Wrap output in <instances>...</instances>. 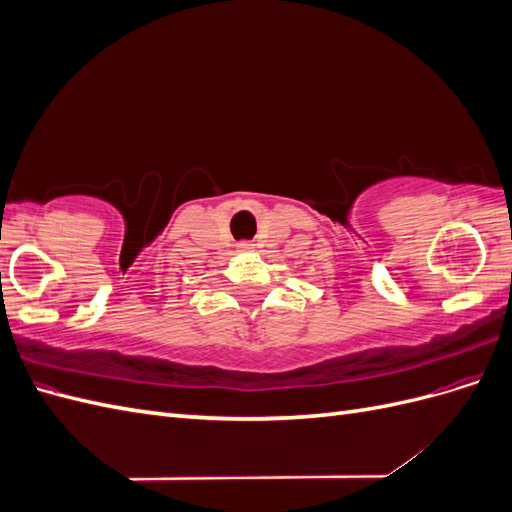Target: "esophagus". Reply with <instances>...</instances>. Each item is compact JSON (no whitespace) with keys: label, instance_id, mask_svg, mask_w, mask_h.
I'll return each instance as SVG.
<instances>
[{"label":"esophagus","instance_id":"1","mask_svg":"<svg viewBox=\"0 0 512 512\" xmlns=\"http://www.w3.org/2000/svg\"><path fill=\"white\" fill-rule=\"evenodd\" d=\"M237 247H239V252H252L254 250V245L250 241H241Z\"/></svg>","mask_w":512,"mask_h":512}]
</instances>
